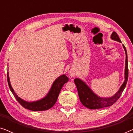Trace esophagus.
<instances>
[{"mask_svg": "<svg viewBox=\"0 0 133 133\" xmlns=\"http://www.w3.org/2000/svg\"><path fill=\"white\" fill-rule=\"evenodd\" d=\"M69 75H70V77H74V76H76V71L74 70H70V71H69Z\"/></svg>", "mask_w": 133, "mask_h": 133, "instance_id": "obj_1", "label": "esophagus"}]
</instances>
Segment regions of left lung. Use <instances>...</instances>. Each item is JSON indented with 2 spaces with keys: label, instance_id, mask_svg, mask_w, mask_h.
<instances>
[{
  "label": "left lung",
  "instance_id": "1",
  "mask_svg": "<svg viewBox=\"0 0 133 133\" xmlns=\"http://www.w3.org/2000/svg\"><path fill=\"white\" fill-rule=\"evenodd\" d=\"M111 38L112 39L116 41L119 42H121V39L116 32H113L111 36ZM123 47L124 48L125 54H126V60H125V81L122 85L119 90L115 95L112 97L108 98L100 97L94 93L91 90L79 79H74V83L77 87L78 94H79L80 101L81 103L84 105L85 107L91 110H96V109L105 108L111 106L114 103H115L116 101L121 97L122 93L126 87L127 81L128 78V57H127V50L125 46L123 45Z\"/></svg>",
  "mask_w": 133,
  "mask_h": 133
}]
</instances>
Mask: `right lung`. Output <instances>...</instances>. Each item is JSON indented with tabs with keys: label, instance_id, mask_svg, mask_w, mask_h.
Instances as JSON below:
<instances>
[{
	"label": "right lung",
	"instance_id": "add662e5",
	"mask_svg": "<svg viewBox=\"0 0 133 133\" xmlns=\"http://www.w3.org/2000/svg\"><path fill=\"white\" fill-rule=\"evenodd\" d=\"M7 81H8V83L10 90L13 94L14 97L23 108L34 111H41L49 110L54 106L56 101H57L58 96H59L62 88L63 85L68 81V77H67L65 74L59 76L54 82L48 94L44 98L38 101L32 102H28L23 101L19 97H18L17 94L14 92L13 89L10 84L8 72H7Z\"/></svg>",
	"mask_w": 133,
	"mask_h": 133
}]
</instances>
